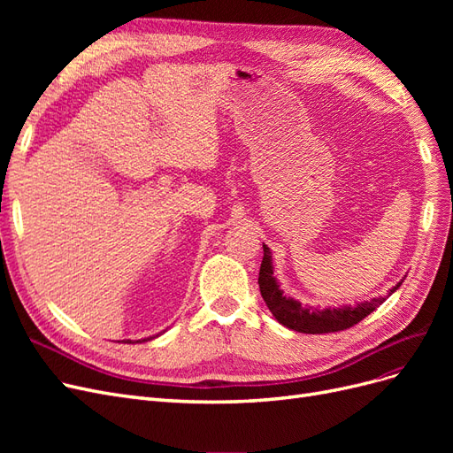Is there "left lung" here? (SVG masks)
Returning a JSON list of instances; mask_svg holds the SVG:
<instances>
[{
    "label": "left lung",
    "instance_id": "1",
    "mask_svg": "<svg viewBox=\"0 0 453 453\" xmlns=\"http://www.w3.org/2000/svg\"><path fill=\"white\" fill-rule=\"evenodd\" d=\"M263 251H265V257H263V265H260V272H258L260 295H263L268 310L273 313V318H276L283 326L291 328V331L304 333V334H325V333L346 331V328L363 321L366 315L372 313L380 304L386 303V298H388V296L386 298H381V296L372 298L370 303H361L355 308H351V306L325 308V310L304 308L298 303V300H293V298L283 295L276 278H273L270 250L266 248V245H263ZM401 283L393 287L389 295L399 289Z\"/></svg>",
    "mask_w": 453,
    "mask_h": 453
}]
</instances>
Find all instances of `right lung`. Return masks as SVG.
<instances>
[{
	"label": "right lung",
	"instance_id": "add662e5",
	"mask_svg": "<svg viewBox=\"0 0 453 453\" xmlns=\"http://www.w3.org/2000/svg\"><path fill=\"white\" fill-rule=\"evenodd\" d=\"M147 340H149V338H147ZM143 342H145V340H143Z\"/></svg>",
	"mask_w": 453,
	"mask_h": 453
}]
</instances>
